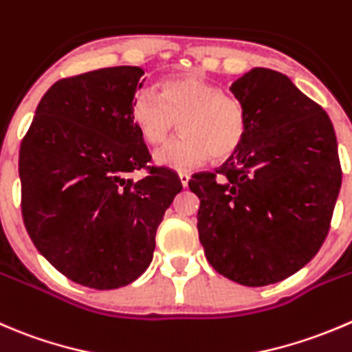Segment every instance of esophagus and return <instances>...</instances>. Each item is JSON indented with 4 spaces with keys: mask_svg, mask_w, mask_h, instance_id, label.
<instances>
[{
    "mask_svg": "<svg viewBox=\"0 0 352 352\" xmlns=\"http://www.w3.org/2000/svg\"><path fill=\"white\" fill-rule=\"evenodd\" d=\"M179 179H180V184H182L184 187H187V184H189V179L190 175L187 172H179Z\"/></svg>",
    "mask_w": 352,
    "mask_h": 352,
    "instance_id": "1",
    "label": "esophagus"
}]
</instances>
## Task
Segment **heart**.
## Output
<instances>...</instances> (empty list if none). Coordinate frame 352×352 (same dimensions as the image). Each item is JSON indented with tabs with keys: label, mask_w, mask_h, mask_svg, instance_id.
Here are the masks:
<instances>
[{
	"label": "heart",
	"mask_w": 352,
	"mask_h": 352,
	"mask_svg": "<svg viewBox=\"0 0 352 352\" xmlns=\"http://www.w3.org/2000/svg\"><path fill=\"white\" fill-rule=\"evenodd\" d=\"M132 122L148 144L168 141L175 122L182 135L160 149L155 162L173 170H189L210 158H228L244 142L248 115L235 96L196 72L175 75L151 89L135 93Z\"/></svg>",
	"instance_id": "obj_1"
}]
</instances>
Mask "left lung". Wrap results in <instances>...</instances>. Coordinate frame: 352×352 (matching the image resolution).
I'll list each match as a JSON object with an SVG mask.
<instances>
[{
    "instance_id": "1",
    "label": "left lung",
    "mask_w": 352,
    "mask_h": 352,
    "mask_svg": "<svg viewBox=\"0 0 352 352\" xmlns=\"http://www.w3.org/2000/svg\"><path fill=\"white\" fill-rule=\"evenodd\" d=\"M248 115L241 148L214 172L194 173L197 232L211 267L248 287L280 282L320 251L342 170L327 111L270 68L230 85Z\"/></svg>"
}]
</instances>
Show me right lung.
<instances>
[{"instance_id":"add662e5","label":"right lung","mask_w":352,"mask_h":352,"mask_svg":"<svg viewBox=\"0 0 352 352\" xmlns=\"http://www.w3.org/2000/svg\"><path fill=\"white\" fill-rule=\"evenodd\" d=\"M144 70L110 67L51 85L20 144L22 217L37 251L75 284L129 285L153 259L156 228L182 190L151 162L131 107ZM146 169L134 181L130 173Z\"/></svg>"}]
</instances>
